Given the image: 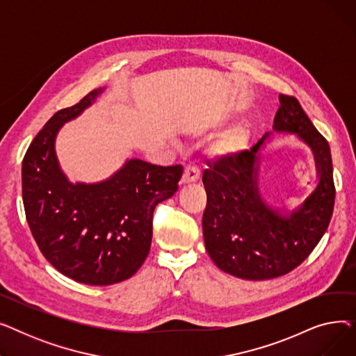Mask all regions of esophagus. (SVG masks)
<instances>
[{"instance_id":"obj_1","label":"esophagus","mask_w":356,"mask_h":356,"mask_svg":"<svg viewBox=\"0 0 356 356\" xmlns=\"http://www.w3.org/2000/svg\"><path fill=\"white\" fill-rule=\"evenodd\" d=\"M199 177H200V173H199L197 168L193 167V165H188V167L184 168L183 176H181V179H180V183H181V184H186V183L197 181Z\"/></svg>"}]
</instances>
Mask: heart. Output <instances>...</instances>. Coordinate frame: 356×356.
<instances>
[{
  "mask_svg": "<svg viewBox=\"0 0 356 356\" xmlns=\"http://www.w3.org/2000/svg\"><path fill=\"white\" fill-rule=\"evenodd\" d=\"M248 137V131L245 128H235L227 136H223L215 145V149L218 153H231L235 152V149H239L242 145L245 144Z\"/></svg>",
  "mask_w": 356,
  "mask_h": 356,
  "instance_id": "1",
  "label": "heart"
}]
</instances>
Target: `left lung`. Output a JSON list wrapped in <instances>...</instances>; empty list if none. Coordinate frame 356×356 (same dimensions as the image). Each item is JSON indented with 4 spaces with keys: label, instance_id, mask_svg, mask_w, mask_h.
<instances>
[{
    "label": "left lung",
    "instance_id": "obj_1",
    "mask_svg": "<svg viewBox=\"0 0 356 356\" xmlns=\"http://www.w3.org/2000/svg\"><path fill=\"white\" fill-rule=\"evenodd\" d=\"M274 131L291 133L307 143L316 159L319 184L302 207L280 215L258 192V149L220 156L203 172L207 209L202 227L204 247L213 263L245 280H270L300 266L319 244L333 213L334 183L330 147L294 97L280 95Z\"/></svg>",
    "mask_w": 356,
    "mask_h": 356
}]
</instances>
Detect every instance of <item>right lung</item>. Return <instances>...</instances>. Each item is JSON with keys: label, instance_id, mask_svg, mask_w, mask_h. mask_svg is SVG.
Segmentation results:
<instances>
[{"label": "right lung", "instance_id": "add662e5", "mask_svg": "<svg viewBox=\"0 0 356 356\" xmlns=\"http://www.w3.org/2000/svg\"><path fill=\"white\" fill-rule=\"evenodd\" d=\"M99 93L101 88L90 90L46 122L23 159L22 180L26 218L44 258L74 282L109 286L143 266L154 208L177 192L183 167L133 159L105 181L72 184L56 159V134Z\"/></svg>", "mask_w": 356, "mask_h": 356}]
</instances>
